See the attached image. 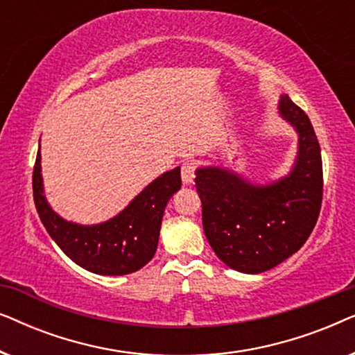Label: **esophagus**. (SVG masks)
Listing matches in <instances>:
<instances>
[{"instance_id":"34e87169","label":"esophagus","mask_w":355,"mask_h":355,"mask_svg":"<svg viewBox=\"0 0 355 355\" xmlns=\"http://www.w3.org/2000/svg\"><path fill=\"white\" fill-rule=\"evenodd\" d=\"M181 178L184 184H192L196 178V162L193 159H186L181 166Z\"/></svg>"}]
</instances>
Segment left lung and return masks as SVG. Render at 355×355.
I'll return each mask as SVG.
<instances>
[{
	"label": "left lung",
	"instance_id": "8db88e82",
	"mask_svg": "<svg viewBox=\"0 0 355 355\" xmlns=\"http://www.w3.org/2000/svg\"><path fill=\"white\" fill-rule=\"evenodd\" d=\"M278 108L299 134L297 158L288 176L255 186L218 166L196 171L207 239L223 263L242 273H261L295 254L322 208L323 166L313 125L288 95H281Z\"/></svg>",
	"mask_w": 355,
	"mask_h": 355
}]
</instances>
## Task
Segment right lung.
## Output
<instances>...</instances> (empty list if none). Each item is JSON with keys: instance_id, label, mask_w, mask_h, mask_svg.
I'll use <instances>...</instances> for the list:
<instances>
[{"instance_id": "right-lung-1", "label": "right lung", "mask_w": 355, "mask_h": 355, "mask_svg": "<svg viewBox=\"0 0 355 355\" xmlns=\"http://www.w3.org/2000/svg\"><path fill=\"white\" fill-rule=\"evenodd\" d=\"M40 159L38 150L32 176L35 208L48 234L74 263L96 275L121 276L134 273L153 259L164 207L181 189V169L174 168L150 182L111 220L82 226L62 220L48 205Z\"/></svg>"}]
</instances>
